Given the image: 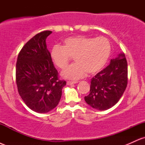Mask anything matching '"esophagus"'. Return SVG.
<instances>
[{"label":"esophagus","mask_w":145,"mask_h":145,"mask_svg":"<svg viewBox=\"0 0 145 145\" xmlns=\"http://www.w3.org/2000/svg\"><path fill=\"white\" fill-rule=\"evenodd\" d=\"M76 83H78L77 81H67V85H71V84H76Z\"/></svg>","instance_id":"1"}]
</instances>
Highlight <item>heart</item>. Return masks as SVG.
Listing matches in <instances>:
<instances>
[{
    "label": "heart",
    "mask_w": 145,
    "mask_h": 145,
    "mask_svg": "<svg viewBox=\"0 0 145 145\" xmlns=\"http://www.w3.org/2000/svg\"><path fill=\"white\" fill-rule=\"evenodd\" d=\"M111 47L105 37L74 36L66 38L63 46L56 45L52 48L50 57L60 69L67 67L71 57L76 63L61 72L67 79L77 80L84 77L86 72L94 74L104 67L110 54Z\"/></svg>",
    "instance_id": "heart-1"
}]
</instances>
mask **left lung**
<instances>
[{"instance_id": "left-lung-1", "label": "left lung", "mask_w": 145, "mask_h": 145, "mask_svg": "<svg viewBox=\"0 0 145 145\" xmlns=\"http://www.w3.org/2000/svg\"><path fill=\"white\" fill-rule=\"evenodd\" d=\"M127 84V63L125 54L121 53L91 79L90 93L84 100L95 109L106 110L119 101Z\"/></svg>"}]
</instances>
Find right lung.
<instances>
[{
	"mask_svg": "<svg viewBox=\"0 0 145 145\" xmlns=\"http://www.w3.org/2000/svg\"><path fill=\"white\" fill-rule=\"evenodd\" d=\"M50 31L41 32L26 43L18 54L16 80L20 95L30 109L39 113L51 111L59 104L66 82L60 80L47 49Z\"/></svg>",
	"mask_w": 145,
	"mask_h": 145,
	"instance_id": "obj_1",
	"label": "right lung"
}]
</instances>
